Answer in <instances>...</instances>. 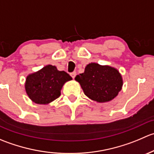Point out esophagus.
<instances>
[{
  "mask_svg": "<svg viewBox=\"0 0 154 154\" xmlns=\"http://www.w3.org/2000/svg\"><path fill=\"white\" fill-rule=\"evenodd\" d=\"M76 75H77V73H76V71H74V72L71 73V76L72 77L73 79H74V77H76Z\"/></svg>",
  "mask_w": 154,
  "mask_h": 154,
  "instance_id": "esophagus-1",
  "label": "esophagus"
}]
</instances>
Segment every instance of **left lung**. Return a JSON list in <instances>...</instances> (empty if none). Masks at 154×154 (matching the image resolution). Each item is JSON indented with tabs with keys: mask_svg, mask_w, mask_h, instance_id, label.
<instances>
[{
	"mask_svg": "<svg viewBox=\"0 0 154 154\" xmlns=\"http://www.w3.org/2000/svg\"><path fill=\"white\" fill-rule=\"evenodd\" d=\"M75 80L87 97L99 103L114 99L123 85L122 75L117 69L94 63L87 65L84 72L76 76Z\"/></svg>",
	"mask_w": 154,
	"mask_h": 154,
	"instance_id": "obj_1",
	"label": "left lung"
}]
</instances>
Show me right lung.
I'll list each match as a JSON object with an SVG mask.
<instances>
[{"instance_id":"obj_1","label":"right lung","mask_w":154,"mask_h":154,"mask_svg":"<svg viewBox=\"0 0 154 154\" xmlns=\"http://www.w3.org/2000/svg\"><path fill=\"white\" fill-rule=\"evenodd\" d=\"M72 80L64 71L48 65L37 72L27 76L25 89L29 98L38 104H48L58 98L66 82Z\"/></svg>"}]
</instances>
